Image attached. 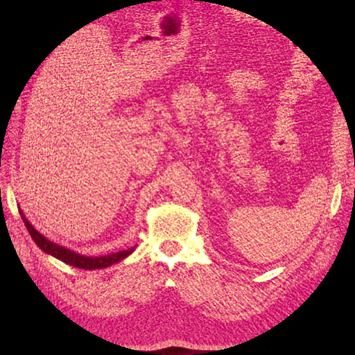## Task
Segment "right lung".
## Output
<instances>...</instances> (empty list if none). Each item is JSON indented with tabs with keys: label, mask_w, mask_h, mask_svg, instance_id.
<instances>
[{
	"label": "right lung",
	"mask_w": 355,
	"mask_h": 355,
	"mask_svg": "<svg viewBox=\"0 0 355 355\" xmlns=\"http://www.w3.org/2000/svg\"><path fill=\"white\" fill-rule=\"evenodd\" d=\"M21 214V218L24 221V225L30 233V236L33 237V240L35 241V245L39 246L43 252L54 256L55 259L62 260V262L70 265V266H74V268H79V269H102V268H107L110 265H114L116 262H121L122 259H125L126 256H129L130 253H132L135 250V248H130L128 250H122V252H118V253H112V254H106V256H99V257H89V256H83V254H79L76 252H71L66 248H62L59 245L53 243V241L47 240L43 234H40L39 232H37L30 223L28 220L24 217V214L20 211Z\"/></svg>",
	"instance_id": "1"
}]
</instances>
